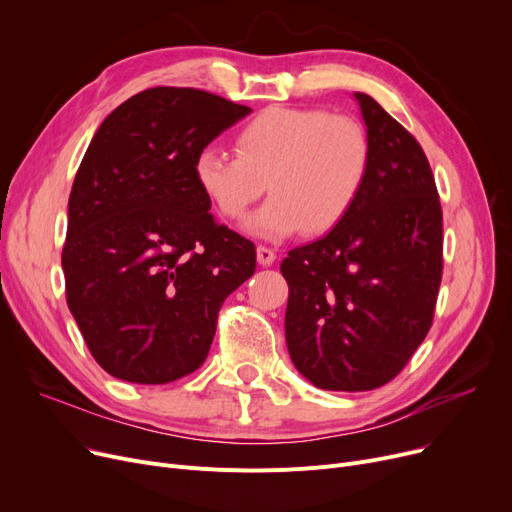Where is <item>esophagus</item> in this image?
I'll return each instance as SVG.
<instances>
[{"instance_id":"1","label":"esophagus","mask_w":512,"mask_h":512,"mask_svg":"<svg viewBox=\"0 0 512 512\" xmlns=\"http://www.w3.org/2000/svg\"><path fill=\"white\" fill-rule=\"evenodd\" d=\"M257 261H259L263 267L272 265V263L276 261V251H274L272 247H267V245H259V247H257Z\"/></svg>"}]
</instances>
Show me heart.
Instances as JSON below:
<instances>
[{"label":"heart","instance_id":"obj_1","mask_svg":"<svg viewBox=\"0 0 512 512\" xmlns=\"http://www.w3.org/2000/svg\"><path fill=\"white\" fill-rule=\"evenodd\" d=\"M234 151L201 149L195 180L226 220L242 218L267 182L272 197L245 228L270 240L301 228L330 230L363 191L371 168L367 128L319 107H267L238 130Z\"/></svg>","mask_w":512,"mask_h":512}]
</instances>
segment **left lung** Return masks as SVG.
<instances>
[{"instance_id": "1", "label": "left lung", "mask_w": 512, "mask_h": 512, "mask_svg": "<svg viewBox=\"0 0 512 512\" xmlns=\"http://www.w3.org/2000/svg\"><path fill=\"white\" fill-rule=\"evenodd\" d=\"M371 139L363 191L315 242L288 251L286 342L305 378L365 392L394 380L432 328L442 282V205L413 134L355 93Z\"/></svg>"}]
</instances>
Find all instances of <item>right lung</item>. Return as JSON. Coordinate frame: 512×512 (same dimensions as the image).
I'll use <instances>...</instances> for the list:
<instances>
[{
	"mask_svg": "<svg viewBox=\"0 0 512 512\" xmlns=\"http://www.w3.org/2000/svg\"><path fill=\"white\" fill-rule=\"evenodd\" d=\"M251 107L153 87L103 120L80 161L62 251L66 301L118 380L168 384L203 365L218 313L255 274V245L218 224L195 157Z\"/></svg>",
	"mask_w": 512,
	"mask_h": 512,
	"instance_id": "obj_1",
	"label": "right lung"
}]
</instances>
